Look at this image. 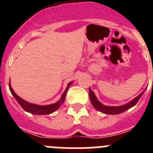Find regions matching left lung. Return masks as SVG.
<instances>
[{
	"label": "left lung",
	"mask_w": 153,
	"mask_h": 153,
	"mask_svg": "<svg viewBox=\"0 0 153 153\" xmlns=\"http://www.w3.org/2000/svg\"><path fill=\"white\" fill-rule=\"evenodd\" d=\"M144 91H145V90H144ZM144 91L142 92L140 95L138 96V97H136L134 100H132L130 101L129 102L120 106H108L102 105L100 102H99L98 100H97V97H96L95 94L93 93V91L90 88H89V96H90V101H91L92 105H93V107L95 108L96 109H97L98 111L101 112V113H105V114L116 115L123 113V112H125L127 109H130L131 107L134 106L137 103V102L139 101L140 97H142V95L143 94Z\"/></svg>",
	"instance_id": "1"
}]
</instances>
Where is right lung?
<instances>
[{"label":"right lung","instance_id":"right-lung-1","mask_svg":"<svg viewBox=\"0 0 153 153\" xmlns=\"http://www.w3.org/2000/svg\"><path fill=\"white\" fill-rule=\"evenodd\" d=\"M72 83L73 82H70L68 83L67 88H66V90L63 93V95H62L60 100L53 104H50V105H46V106H40V105H36V104L30 103V102H27L24 100H23L22 98H21L19 96H17L15 92L13 91L10 83H9V89H10V93L13 96V97L16 99V100L17 101V102L21 105V107L25 111L35 115H47L51 114V113H53L54 111L57 110L60 108V106H61V104L63 103V102L65 100V97H66V95H67V90H68L70 85L72 84Z\"/></svg>","mask_w":153,"mask_h":153}]
</instances>
